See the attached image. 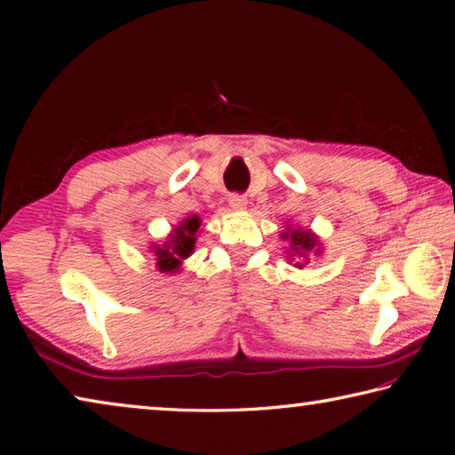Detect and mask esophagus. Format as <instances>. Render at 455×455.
Returning <instances> with one entry per match:
<instances>
[{
  "mask_svg": "<svg viewBox=\"0 0 455 455\" xmlns=\"http://www.w3.org/2000/svg\"><path fill=\"white\" fill-rule=\"evenodd\" d=\"M228 204H230V209H233V211L243 212V211H246V204H249V201H246L244 196H241V195H230Z\"/></svg>",
  "mask_w": 455,
  "mask_h": 455,
  "instance_id": "34e87169",
  "label": "esophagus"
}]
</instances>
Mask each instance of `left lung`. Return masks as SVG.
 Returning <instances> with one entry per match:
<instances>
[{"label":"left lung","instance_id":"left-lung-1","mask_svg":"<svg viewBox=\"0 0 455 455\" xmlns=\"http://www.w3.org/2000/svg\"><path fill=\"white\" fill-rule=\"evenodd\" d=\"M280 238L286 241V259L294 262L296 268L307 267L312 259H320L324 254L320 236L312 228L286 225V228L280 233Z\"/></svg>","mask_w":455,"mask_h":455}]
</instances>
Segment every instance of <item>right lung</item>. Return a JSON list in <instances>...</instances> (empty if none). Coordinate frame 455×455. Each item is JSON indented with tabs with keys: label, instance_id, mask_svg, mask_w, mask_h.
Instances as JSON below:
<instances>
[{
	"label": "right lung",
	"instance_id": "add662e5",
	"mask_svg": "<svg viewBox=\"0 0 455 455\" xmlns=\"http://www.w3.org/2000/svg\"><path fill=\"white\" fill-rule=\"evenodd\" d=\"M203 219L199 214H191L179 222L177 227H172L171 233L164 241L153 243L148 246V252L155 256L156 268L161 275H179L183 270V262L195 252L196 235L201 230Z\"/></svg>",
	"mask_w": 455,
	"mask_h": 455
}]
</instances>
